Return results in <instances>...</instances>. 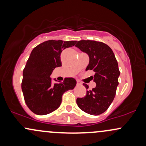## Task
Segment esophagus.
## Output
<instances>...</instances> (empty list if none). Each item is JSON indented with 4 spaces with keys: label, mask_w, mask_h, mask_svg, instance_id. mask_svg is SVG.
I'll return each mask as SVG.
<instances>
[{
    "label": "esophagus",
    "mask_w": 146,
    "mask_h": 146,
    "mask_svg": "<svg viewBox=\"0 0 146 146\" xmlns=\"http://www.w3.org/2000/svg\"><path fill=\"white\" fill-rule=\"evenodd\" d=\"M77 85H82V83H81L80 81H77Z\"/></svg>",
    "instance_id": "esophagus-1"
}]
</instances>
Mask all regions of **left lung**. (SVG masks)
Segmentation results:
<instances>
[{"mask_svg":"<svg viewBox=\"0 0 146 146\" xmlns=\"http://www.w3.org/2000/svg\"><path fill=\"white\" fill-rule=\"evenodd\" d=\"M76 47L87 53L90 63L86 70L94 72V81L96 87L87 91L84 97L78 98L76 102L80 108L88 114H102L110 106L114 99L119 84V70L117 61L113 50L108 45L95 40H80ZM86 89L87 84H83Z\"/></svg>","mask_w":146,"mask_h":146,"instance_id":"1","label":"left lung"}]
</instances>
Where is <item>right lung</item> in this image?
I'll return each mask as SVG.
<instances>
[{"label": "right lung", "instance_id": "add662e5", "mask_svg": "<svg viewBox=\"0 0 146 146\" xmlns=\"http://www.w3.org/2000/svg\"><path fill=\"white\" fill-rule=\"evenodd\" d=\"M76 42L50 40L32 50L23 70L21 90L26 104L35 114L43 115L54 111L60 106L63 94L76 85L73 78L54 85L50 78L54 69L61 66V52Z\"/></svg>", "mask_w": 146, "mask_h": 146}]
</instances>
